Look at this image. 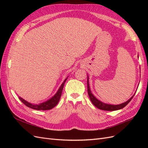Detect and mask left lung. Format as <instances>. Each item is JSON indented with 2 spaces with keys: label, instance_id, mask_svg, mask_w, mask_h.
<instances>
[{
  "label": "left lung",
  "instance_id": "1",
  "mask_svg": "<svg viewBox=\"0 0 148 148\" xmlns=\"http://www.w3.org/2000/svg\"><path fill=\"white\" fill-rule=\"evenodd\" d=\"M88 80H87V86H88V93L89 98H90V100L92 102V104L95 105L97 108L101 110H107V111H114V110H119L121 109H123V107L126 106L128 103L131 101L132 99V98L133 97L134 95L130 98V99H128L127 101H126L124 103H122V104H118V105H112V104H106V103L102 102L100 101L99 100H98L97 98H96L94 96L91 91L90 88H89V81H88Z\"/></svg>",
  "mask_w": 148,
  "mask_h": 148
}]
</instances>
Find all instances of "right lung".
<instances>
[{"label": "right lung", "instance_id": "right-lung-1", "mask_svg": "<svg viewBox=\"0 0 148 148\" xmlns=\"http://www.w3.org/2000/svg\"><path fill=\"white\" fill-rule=\"evenodd\" d=\"M67 78L64 80V82L62 83V84H61V86H60V88L59 89V90L57 91L56 95L52 97H51L50 99L46 101V102L41 103V104H31V103H29L26 101H25L21 97H19V99L25 106L29 107V108H31V109H33L34 110H50V109L53 108V107H54L58 104V102H59V100L60 99V97L62 95V90H63L64 86L66 80L67 79Z\"/></svg>", "mask_w": 148, "mask_h": 148}]
</instances>
